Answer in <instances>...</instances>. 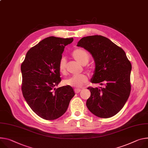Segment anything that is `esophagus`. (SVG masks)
Returning <instances> with one entry per match:
<instances>
[{
    "instance_id": "obj_1",
    "label": "esophagus",
    "mask_w": 148,
    "mask_h": 148,
    "mask_svg": "<svg viewBox=\"0 0 148 148\" xmlns=\"http://www.w3.org/2000/svg\"><path fill=\"white\" fill-rule=\"evenodd\" d=\"M81 91H82L81 89H78V88H75V89H74V92H75V93H78V92H79Z\"/></svg>"
}]
</instances>
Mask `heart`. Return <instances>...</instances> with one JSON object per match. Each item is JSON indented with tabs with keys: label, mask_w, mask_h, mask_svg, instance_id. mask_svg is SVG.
Returning <instances> with one entry per match:
<instances>
[{
	"label": "heart",
	"mask_w": 148,
	"mask_h": 148,
	"mask_svg": "<svg viewBox=\"0 0 148 148\" xmlns=\"http://www.w3.org/2000/svg\"><path fill=\"white\" fill-rule=\"evenodd\" d=\"M73 58L78 63L83 65H86L90 61V57L88 52L83 48H77L74 49L71 54ZM67 64L64 57H61L58 62V70L62 74H66ZM88 77L85 74L74 75L64 80V83L75 88H80L88 82Z\"/></svg>",
	"instance_id": "b5f03b06"
}]
</instances>
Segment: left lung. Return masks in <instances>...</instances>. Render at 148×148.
<instances>
[{
	"label": "left lung",
	"mask_w": 148,
	"mask_h": 148,
	"mask_svg": "<svg viewBox=\"0 0 148 148\" xmlns=\"http://www.w3.org/2000/svg\"><path fill=\"white\" fill-rule=\"evenodd\" d=\"M90 52L96 69L91 83L104 87H88L91 96L86 106L95 116L109 118L120 111L131 90L132 65L125 52L108 38L101 35L83 37L77 44Z\"/></svg>",
	"instance_id": "obj_1"
}]
</instances>
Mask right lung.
Masks as SVG:
<instances>
[{
	"label": "right lung",
	"mask_w": 148,
	"mask_h": 148,
	"mask_svg": "<svg viewBox=\"0 0 148 148\" xmlns=\"http://www.w3.org/2000/svg\"><path fill=\"white\" fill-rule=\"evenodd\" d=\"M73 38L48 37L32 47L21 64L22 91L31 109L40 117L55 120L66 111L75 94L71 86L55 87L61 82L58 62Z\"/></svg>",
	"instance_id": "right-lung-1"
}]
</instances>
